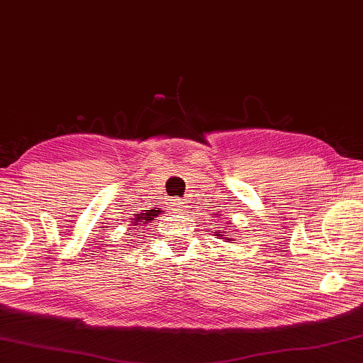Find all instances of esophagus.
Listing matches in <instances>:
<instances>
[{
	"label": "esophagus",
	"mask_w": 363,
	"mask_h": 363,
	"mask_svg": "<svg viewBox=\"0 0 363 363\" xmlns=\"http://www.w3.org/2000/svg\"><path fill=\"white\" fill-rule=\"evenodd\" d=\"M171 208H173L174 211H181L184 208V201L182 200H174L173 203H171Z\"/></svg>",
	"instance_id": "1"
}]
</instances>
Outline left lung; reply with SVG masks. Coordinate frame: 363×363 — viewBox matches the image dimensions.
<instances>
[{
    "mask_svg": "<svg viewBox=\"0 0 363 363\" xmlns=\"http://www.w3.org/2000/svg\"><path fill=\"white\" fill-rule=\"evenodd\" d=\"M219 222H222V220H219ZM227 227H230V222H227V225H223V223H222V227H219V230H214L213 233L219 240H227V242H233L235 240L232 238V236H230V232L227 230Z\"/></svg>",
    "mask_w": 363,
    "mask_h": 363,
    "instance_id": "left-lung-1",
    "label": "left lung"
}]
</instances>
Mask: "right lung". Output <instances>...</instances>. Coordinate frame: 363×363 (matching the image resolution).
I'll use <instances>...</instances> for the list:
<instances>
[{
	"mask_svg": "<svg viewBox=\"0 0 363 363\" xmlns=\"http://www.w3.org/2000/svg\"><path fill=\"white\" fill-rule=\"evenodd\" d=\"M159 214H162V211L160 209H144L141 214H136L133 219H131V225H133V228L136 230L138 228V225L140 227H144V223H147V222H150V220H154L157 216Z\"/></svg>",
	"mask_w": 363,
	"mask_h": 363,
	"instance_id": "right-lung-1",
	"label": "right lung"
}]
</instances>
